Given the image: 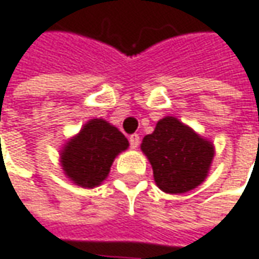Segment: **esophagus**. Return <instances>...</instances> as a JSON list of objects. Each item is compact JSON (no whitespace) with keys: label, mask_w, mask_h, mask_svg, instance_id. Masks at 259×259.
Listing matches in <instances>:
<instances>
[{"label":"esophagus","mask_w":259,"mask_h":259,"mask_svg":"<svg viewBox=\"0 0 259 259\" xmlns=\"http://www.w3.org/2000/svg\"><path fill=\"white\" fill-rule=\"evenodd\" d=\"M129 142H130V148L132 149H136L138 146H139V143H141V138H139V135H130L129 138Z\"/></svg>","instance_id":"1"}]
</instances>
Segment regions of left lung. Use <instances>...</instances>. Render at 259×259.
I'll list each match as a JSON object with an SVG mask.
<instances>
[{
    "label": "left lung",
    "instance_id": "8db88e82",
    "mask_svg": "<svg viewBox=\"0 0 259 259\" xmlns=\"http://www.w3.org/2000/svg\"><path fill=\"white\" fill-rule=\"evenodd\" d=\"M141 148L151 162L156 186L169 194L200 186L214 155L210 142L175 117L159 120L153 133L143 138Z\"/></svg>",
    "mask_w": 259,
    "mask_h": 259
}]
</instances>
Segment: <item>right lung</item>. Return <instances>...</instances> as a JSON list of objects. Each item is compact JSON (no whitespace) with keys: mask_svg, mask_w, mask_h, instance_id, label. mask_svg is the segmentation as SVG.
<instances>
[{"mask_svg":"<svg viewBox=\"0 0 259 259\" xmlns=\"http://www.w3.org/2000/svg\"><path fill=\"white\" fill-rule=\"evenodd\" d=\"M124 135L103 118H93L62 152L65 174L76 186H100L110 172L116 155L127 149Z\"/></svg>","mask_w":259,"mask_h":259,"instance_id":"obj_1","label":"right lung"}]
</instances>
